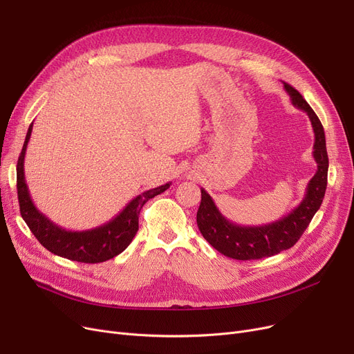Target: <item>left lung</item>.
<instances>
[{
  "label": "left lung",
  "instance_id": "1",
  "mask_svg": "<svg viewBox=\"0 0 354 354\" xmlns=\"http://www.w3.org/2000/svg\"><path fill=\"white\" fill-rule=\"evenodd\" d=\"M290 102L306 113L314 130V151L317 172L305 189L298 207L282 218L263 225H240L227 220L215 205L211 195L201 188V204L196 212V224L204 239L221 254L237 260H256L278 254L294 245L319 209L327 189L328 155L324 129L310 104L299 92L283 82Z\"/></svg>",
  "mask_w": 354,
  "mask_h": 354
}]
</instances>
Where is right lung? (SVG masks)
<instances>
[{"label":"right lung","instance_id":"add662e5","mask_svg":"<svg viewBox=\"0 0 354 354\" xmlns=\"http://www.w3.org/2000/svg\"><path fill=\"white\" fill-rule=\"evenodd\" d=\"M30 124L21 155L17 162V194L21 217L43 248L56 256L81 263H101L124 252L139 230V214L149 199L165 192L171 183L149 189L133 198L114 218L95 228L72 232L53 223L35 205L24 176V156L32 136Z\"/></svg>","mask_w":354,"mask_h":354}]
</instances>
